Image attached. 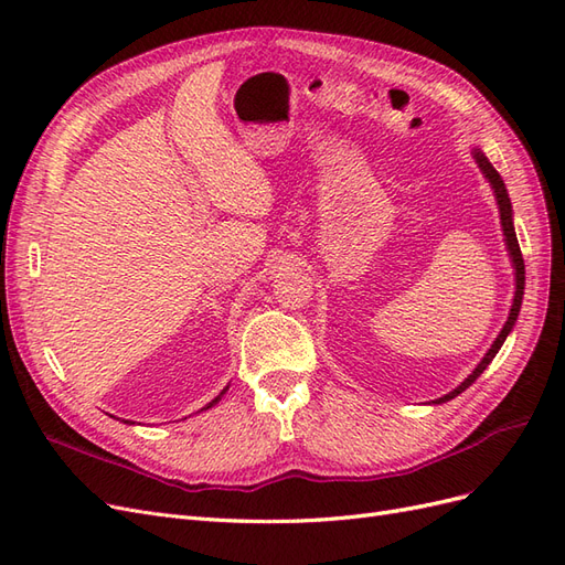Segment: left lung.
Segmentation results:
<instances>
[{
	"label": "left lung",
	"mask_w": 565,
	"mask_h": 565,
	"mask_svg": "<svg viewBox=\"0 0 565 565\" xmlns=\"http://www.w3.org/2000/svg\"><path fill=\"white\" fill-rule=\"evenodd\" d=\"M473 158H476V162H478V167L483 169V174H486V179L490 181V185H492V191H494V195H498V204H500V216H502V228H504V235H507V247H509V254H511V262H514V268H516V297H514V306H511V313H509V318H507V322H504V328H502V332H500V337L494 339V344L490 347V351L486 353V358L481 363H478V367L469 374V377L461 382L455 391H450L448 396H443V398H438L436 403H446V401H450V398H455V396H459L461 391H467L478 377H481L483 374V370L492 363V358L498 355V351H500V347L504 344V339H507V334L511 332V328H514V322H516V318H519V311H521V299H523V285H525V266H523V256H521V247H519V241H516V233H514V224H511V202H509V195H507V188H504V181L500 179V174L494 172V167L488 162V158L483 156L481 150H476L473 152Z\"/></svg>",
	"instance_id": "8db88e82"
}]
</instances>
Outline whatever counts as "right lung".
Instances as JSON below:
<instances>
[{"label":"right lung","instance_id":"add662e5","mask_svg":"<svg viewBox=\"0 0 565 565\" xmlns=\"http://www.w3.org/2000/svg\"><path fill=\"white\" fill-rule=\"evenodd\" d=\"M218 398H221V396H218ZM218 398H214V401H212V403H210V405H207V407H212V405H214V403H216V401H218Z\"/></svg>","mask_w":565,"mask_h":565}]
</instances>
